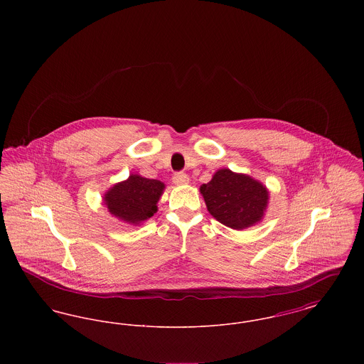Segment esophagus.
Wrapping results in <instances>:
<instances>
[{
	"label": "esophagus",
	"mask_w": 364,
	"mask_h": 364,
	"mask_svg": "<svg viewBox=\"0 0 364 364\" xmlns=\"http://www.w3.org/2000/svg\"><path fill=\"white\" fill-rule=\"evenodd\" d=\"M173 183L176 186H186L190 183V177L186 173H176L173 176Z\"/></svg>",
	"instance_id": "obj_1"
}]
</instances>
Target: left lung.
Listing matches in <instances>:
<instances>
[{"instance_id": "left-lung-1", "label": "left lung", "mask_w": 364, "mask_h": 364, "mask_svg": "<svg viewBox=\"0 0 364 364\" xmlns=\"http://www.w3.org/2000/svg\"><path fill=\"white\" fill-rule=\"evenodd\" d=\"M208 213L223 225L242 230L257 225L269 205V190L259 180L230 169H218L200 186Z\"/></svg>"}]
</instances>
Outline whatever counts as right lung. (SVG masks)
<instances>
[{"label": "right lung", "mask_w": 364, "mask_h": 364, "mask_svg": "<svg viewBox=\"0 0 364 364\" xmlns=\"http://www.w3.org/2000/svg\"><path fill=\"white\" fill-rule=\"evenodd\" d=\"M164 191L162 181L132 173L106 191L102 203L113 217L125 224L138 226L158 211L156 203Z\"/></svg>", "instance_id": "right-lung-1"}]
</instances>
